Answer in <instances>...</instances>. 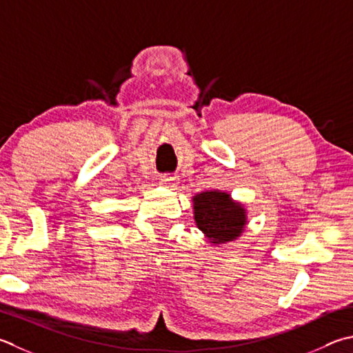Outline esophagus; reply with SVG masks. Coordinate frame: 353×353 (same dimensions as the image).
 I'll list each match as a JSON object with an SVG mask.
<instances>
[{"label": "esophagus", "instance_id": "1", "mask_svg": "<svg viewBox=\"0 0 353 353\" xmlns=\"http://www.w3.org/2000/svg\"><path fill=\"white\" fill-rule=\"evenodd\" d=\"M176 181H177V177H174V176H170V174H162V176H160V183L171 185V183H176Z\"/></svg>", "mask_w": 353, "mask_h": 353}]
</instances>
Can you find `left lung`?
Here are the masks:
<instances>
[{
	"mask_svg": "<svg viewBox=\"0 0 353 353\" xmlns=\"http://www.w3.org/2000/svg\"><path fill=\"white\" fill-rule=\"evenodd\" d=\"M194 219L199 230L213 243L233 241L245 225V211L227 193L207 191L194 196Z\"/></svg>",
	"mask_w": 353,
	"mask_h": 353,
	"instance_id": "1",
	"label": "left lung"
}]
</instances>
